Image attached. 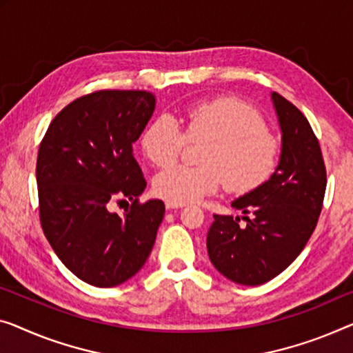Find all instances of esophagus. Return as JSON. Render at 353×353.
<instances>
[{
  "mask_svg": "<svg viewBox=\"0 0 353 353\" xmlns=\"http://www.w3.org/2000/svg\"><path fill=\"white\" fill-rule=\"evenodd\" d=\"M165 206H166V209H168V210H172V209H181V208L185 206V204H182V203H174V201H166V203H165Z\"/></svg>",
  "mask_w": 353,
  "mask_h": 353,
  "instance_id": "1",
  "label": "esophagus"
}]
</instances>
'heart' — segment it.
I'll return each instance as SVG.
<instances>
[{
  "label": "heart",
  "instance_id": "b5f03b06",
  "mask_svg": "<svg viewBox=\"0 0 353 353\" xmlns=\"http://www.w3.org/2000/svg\"><path fill=\"white\" fill-rule=\"evenodd\" d=\"M185 133L177 120L163 114L147 126L141 145L155 166H170L185 144L206 143L203 166H172L154 179V192L174 203H190L217 192L222 183L233 193H247L274 174L281 147L266 131L259 110L234 98L196 103L185 112Z\"/></svg>",
  "mask_w": 353,
  "mask_h": 353
}]
</instances>
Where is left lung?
<instances>
[{"instance_id":"left-lung-1","label":"left lung","mask_w":353,"mask_h":353,"mask_svg":"<svg viewBox=\"0 0 353 353\" xmlns=\"http://www.w3.org/2000/svg\"><path fill=\"white\" fill-rule=\"evenodd\" d=\"M281 157L268 181L236 198L231 206L246 220L214 215L208 231L209 260L220 274L241 285H261L281 274L301 254L322 210L327 171L307 119L272 92Z\"/></svg>"}]
</instances>
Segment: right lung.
<instances>
[{
    "label": "right lung",
    "instance_id": "1",
    "mask_svg": "<svg viewBox=\"0 0 353 353\" xmlns=\"http://www.w3.org/2000/svg\"><path fill=\"white\" fill-rule=\"evenodd\" d=\"M144 90H101L61 110L47 128L36 163L39 217L57 256L94 287H115L149 259L165 215L161 199L138 203L145 179L133 155L155 110ZM115 199H130L123 216Z\"/></svg>",
    "mask_w": 353,
    "mask_h": 353
}]
</instances>
